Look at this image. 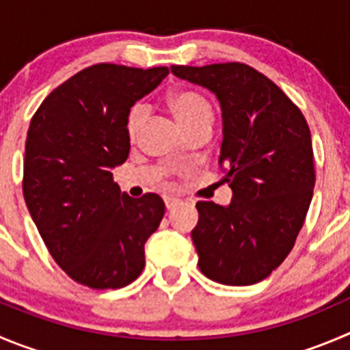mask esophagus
<instances>
[{
	"label": "esophagus",
	"mask_w": 350,
	"mask_h": 350,
	"mask_svg": "<svg viewBox=\"0 0 350 350\" xmlns=\"http://www.w3.org/2000/svg\"><path fill=\"white\" fill-rule=\"evenodd\" d=\"M165 206H166V209H173L175 208V206L178 204V202H180V199H177V198H172V196H165Z\"/></svg>",
	"instance_id": "esophagus-1"
}]
</instances>
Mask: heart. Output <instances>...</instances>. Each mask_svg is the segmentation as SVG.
I'll return each mask as SVG.
<instances>
[{"instance_id": "b5f03b06", "label": "heart", "mask_w": 350, "mask_h": 350, "mask_svg": "<svg viewBox=\"0 0 350 350\" xmlns=\"http://www.w3.org/2000/svg\"><path fill=\"white\" fill-rule=\"evenodd\" d=\"M166 105H168L170 111L175 115V118L178 120V123H180L185 131H189L196 123L204 122V120L211 122L213 120L211 105L201 94H198L196 91H191V89H177V91H172L168 94V98H166ZM144 122V105L132 106L127 115V123H125L127 135L131 141H134L137 137Z\"/></svg>"}]
</instances>
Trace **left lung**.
Masks as SVG:
<instances>
[{
	"label": "left lung",
	"instance_id": "obj_1",
	"mask_svg": "<svg viewBox=\"0 0 350 350\" xmlns=\"http://www.w3.org/2000/svg\"><path fill=\"white\" fill-rule=\"evenodd\" d=\"M172 73L218 98V165L234 192L228 206L196 204L191 237L199 269L223 285L258 284L292 251L311 204L316 175L308 122L275 82L245 63L173 65Z\"/></svg>",
	"mask_w": 350,
	"mask_h": 350
}]
</instances>
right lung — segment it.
Returning <instances> with one entry per match:
<instances>
[{
    "instance_id": "add662e5",
    "label": "right lung",
    "mask_w": 350,
    "mask_h": 350,
    "mask_svg": "<svg viewBox=\"0 0 350 350\" xmlns=\"http://www.w3.org/2000/svg\"><path fill=\"white\" fill-rule=\"evenodd\" d=\"M168 72L98 63L58 85L32 116L23 198L49 254L77 284L122 288L144 269L165 202L122 192L113 168L131 151L129 111Z\"/></svg>"
}]
</instances>
